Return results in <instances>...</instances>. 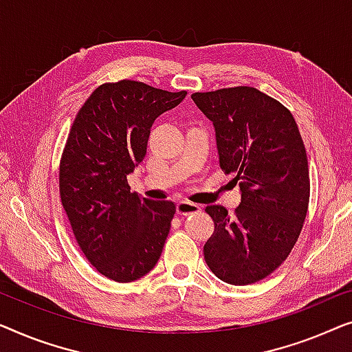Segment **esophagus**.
I'll return each mask as SVG.
<instances>
[{
  "label": "esophagus",
  "mask_w": 352,
  "mask_h": 352,
  "mask_svg": "<svg viewBox=\"0 0 352 352\" xmlns=\"http://www.w3.org/2000/svg\"><path fill=\"white\" fill-rule=\"evenodd\" d=\"M201 212V207L195 204V202H188V201H182L177 204V214L178 215H191V214H197Z\"/></svg>",
  "instance_id": "esophagus-1"
}]
</instances>
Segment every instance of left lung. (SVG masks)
Returning a JSON list of instances; mask_svg holds the SVG:
<instances>
[{
    "instance_id": "left-lung-1",
    "label": "left lung",
    "mask_w": 352,
    "mask_h": 352,
    "mask_svg": "<svg viewBox=\"0 0 352 352\" xmlns=\"http://www.w3.org/2000/svg\"><path fill=\"white\" fill-rule=\"evenodd\" d=\"M212 121L220 167L234 174L241 204L206 209L215 231L204 258L232 285L261 280L280 266L298 239L309 204V169L298 126L284 105L255 87L191 96Z\"/></svg>"
}]
</instances>
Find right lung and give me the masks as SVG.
<instances>
[{"label": "right lung", "mask_w": 352, "mask_h": 352, "mask_svg": "<svg viewBox=\"0 0 352 352\" xmlns=\"http://www.w3.org/2000/svg\"><path fill=\"white\" fill-rule=\"evenodd\" d=\"M186 97L138 81L103 84L75 118L60 160V197L82 254L98 273L132 282L155 268L175 215L172 201L131 192L157 116Z\"/></svg>", "instance_id": "add662e5"}]
</instances>
